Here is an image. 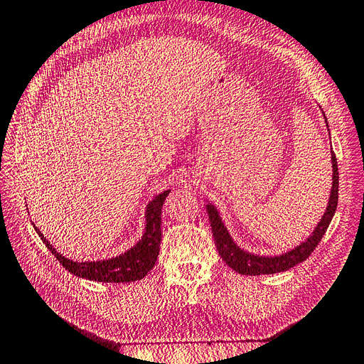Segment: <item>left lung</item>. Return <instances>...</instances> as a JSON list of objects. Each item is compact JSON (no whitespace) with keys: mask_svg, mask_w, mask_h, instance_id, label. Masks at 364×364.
<instances>
[{"mask_svg":"<svg viewBox=\"0 0 364 364\" xmlns=\"http://www.w3.org/2000/svg\"><path fill=\"white\" fill-rule=\"evenodd\" d=\"M323 118L326 121V117L323 114ZM328 126V123H326ZM329 132V129H328ZM331 164H333V186L331 194H329L328 206L321 218V222L317 223L310 237L305 238V241L299 246H296L287 252L279 253V255H257V253H250L245 249H241L235 241L230 237L228 228L223 225L222 217L217 211V208L213 203L206 205V213L209 215V223H211L213 235L215 246L218 250V255L228 266L235 270L240 274H249V277H258V274H272L289 270L297 264L305 261L311 255V252L321 243L322 237L325 235L326 229L331 223L334 217V213L337 209V200H338V168H337V159L334 151L331 149Z\"/></svg>","mask_w":364,"mask_h":364,"instance_id":"obj_1","label":"left lung"}]
</instances>
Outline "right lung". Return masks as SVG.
Masks as SVG:
<instances>
[{
  "label": "right lung",
  "mask_w": 364,
  "mask_h": 364,
  "mask_svg": "<svg viewBox=\"0 0 364 364\" xmlns=\"http://www.w3.org/2000/svg\"><path fill=\"white\" fill-rule=\"evenodd\" d=\"M170 190H165L158 194L155 199L150 200L146 208V228L138 243L121 253L118 257L109 259L97 261H73L63 257L60 252L54 249L50 241L41 234V230L33 223V228L46 243L48 250L59 259L62 266L70 273L79 278H85L97 282H134L139 281L153 269L159 255L161 246V213L165 197L168 196Z\"/></svg>",
  "instance_id": "right-lung-1"
}]
</instances>
